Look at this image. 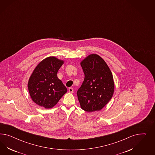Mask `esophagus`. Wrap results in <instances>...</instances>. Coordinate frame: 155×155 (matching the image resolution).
<instances>
[{
    "label": "esophagus",
    "mask_w": 155,
    "mask_h": 155,
    "mask_svg": "<svg viewBox=\"0 0 155 155\" xmlns=\"http://www.w3.org/2000/svg\"><path fill=\"white\" fill-rule=\"evenodd\" d=\"M69 93H73V89L72 87H69Z\"/></svg>",
    "instance_id": "esophagus-1"
}]
</instances>
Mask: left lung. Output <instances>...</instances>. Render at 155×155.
<instances>
[{
  "mask_svg": "<svg viewBox=\"0 0 155 155\" xmlns=\"http://www.w3.org/2000/svg\"><path fill=\"white\" fill-rule=\"evenodd\" d=\"M84 80L77 94L81 108L87 112L99 111L113 97L114 82L108 65L101 57L93 54L81 62Z\"/></svg>",
  "mask_w": 155,
  "mask_h": 155,
  "instance_id": "8db88e82",
  "label": "left lung"
}]
</instances>
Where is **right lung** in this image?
I'll return each mask as SVG.
<instances>
[{
	"label": "right lung",
	"mask_w": 155,
	"mask_h": 155,
	"mask_svg": "<svg viewBox=\"0 0 155 155\" xmlns=\"http://www.w3.org/2000/svg\"><path fill=\"white\" fill-rule=\"evenodd\" d=\"M64 61L54 57L43 60L36 67L28 81L30 96L35 103L46 108L54 106L67 92L57 76Z\"/></svg>",
	"instance_id": "1"
}]
</instances>
